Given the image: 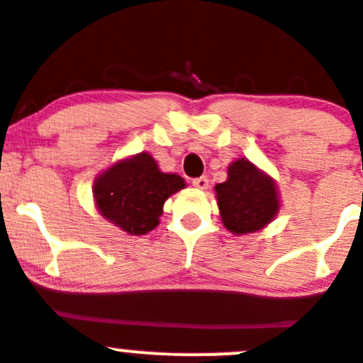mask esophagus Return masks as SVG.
Instances as JSON below:
<instances>
[{
    "instance_id": "obj_1",
    "label": "esophagus",
    "mask_w": 363,
    "mask_h": 363,
    "mask_svg": "<svg viewBox=\"0 0 363 363\" xmlns=\"http://www.w3.org/2000/svg\"><path fill=\"white\" fill-rule=\"evenodd\" d=\"M191 184L199 189H206L208 188V184H210V181H208V177H206V175H202V177L194 179V182H191Z\"/></svg>"
}]
</instances>
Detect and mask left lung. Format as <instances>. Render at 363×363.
I'll list each match as a JSON object with an SVG mask.
<instances>
[{"label": "left lung", "instance_id": "8db88e82", "mask_svg": "<svg viewBox=\"0 0 363 363\" xmlns=\"http://www.w3.org/2000/svg\"><path fill=\"white\" fill-rule=\"evenodd\" d=\"M224 226L235 235L260 230L279 211L277 188L267 175L246 159L228 168V181L215 186Z\"/></svg>", "mask_w": 363, "mask_h": 363}]
</instances>
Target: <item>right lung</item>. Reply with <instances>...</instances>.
Wrapping results in <instances>:
<instances>
[{"mask_svg": "<svg viewBox=\"0 0 363 363\" xmlns=\"http://www.w3.org/2000/svg\"><path fill=\"white\" fill-rule=\"evenodd\" d=\"M184 186L179 175L162 174L152 155L139 153L99 175L94 197L103 217L130 235H145L159 224L166 199Z\"/></svg>", "mask_w": 363, "mask_h": 363, "instance_id": "add662e5", "label": "right lung"}]
</instances>
